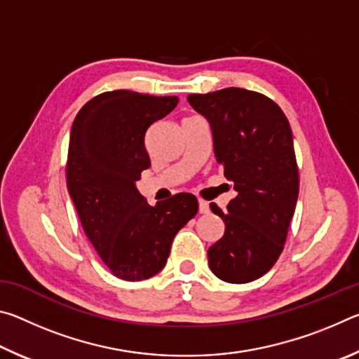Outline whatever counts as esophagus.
I'll return each instance as SVG.
<instances>
[{
  "instance_id": "obj_1",
  "label": "esophagus",
  "mask_w": 359,
  "mask_h": 359,
  "mask_svg": "<svg viewBox=\"0 0 359 359\" xmlns=\"http://www.w3.org/2000/svg\"><path fill=\"white\" fill-rule=\"evenodd\" d=\"M198 204H199V214H209V203H205V201H203V199H199Z\"/></svg>"
}]
</instances>
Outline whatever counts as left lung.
<instances>
[{
    "label": "left lung",
    "instance_id": "left-lung-1",
    "mask_svg": "<svg viewBox=\"0 0 359 359\" xmlns=\"http://www.w3.org/2000/svg\"><path fill=\"white\" fill-rule=\"evenodd\" d=\"M187 100L209 121L215 160L238 193L228 212L210 204L224 234L209 247V267L224 282H253L280 257L296 209L293 133L282 109L250 90L231 87Z\"/></svg>",
    "mask_w": 359,
    "mask_h": 359
}]
</instances>
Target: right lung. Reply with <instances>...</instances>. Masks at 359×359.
I'll list each match as a JSON object with an SVG mask.
<instances>
[{
	"label": "right lung",
	"instance_id": "1",
	"mask_svg": "<svg viewBox=\"0 0 359 359\" xmlns=\"http://www.w3.org/2000/svg\"><path fill=\"white\" fill-rule=\"evenodd\" d=\"M177 102V96L115 90L90 100L72 123L66 166L71 199L95 250L123 280L158 274L174 236L198 212L191 193L150 205L136 187L150 168L145 133Z\"/></svg>",
	"mask_w": 359,
	"mask_h": 359
}]
</instances>
